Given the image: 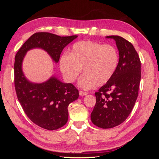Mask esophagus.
<instances>
[{"mask_svg": "<svg viewBox=\"0 0 159 159\" xmlns=\"http://www.w3.org/2000/svg\"><path fill=\"white\" fill-rule=\"evenodd\" d=\"M79 93H80V95H81V96H84V95H88V93H87V92H85V91H79Z\"/></svg>", "mask_w": 159, "mask_h": 159, "instance_id": "34e87169", "label": "esophagus"}]
</instances>
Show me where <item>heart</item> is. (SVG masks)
I'll use <instances>...</instances> for the list:
<instances>
[{
	"label": "heart",
	"mask_w": 159,
	"mask_h": 159,
	"mask_svg": "<svg viewBox=\"0 0 159 159\" xmlns=\"http://www.w3.org/2000/svg\"><path fill=\"white\" fill-rule=\"evenodd\" d=\"M119 62L116 48L89 40L75 43L69 54L62 55L60 66L62 74L70 82H74L84 69L79 81L81 88L90 89L95 85L102 86L113 78Z\"/></svg>",
	"instance_id": "heart-1"
}]
</instances>
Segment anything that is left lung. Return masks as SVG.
<instances>
[{
    "label": "left lung",
    "mask_w": 159,
    "mask_h": 159,
    "mask_svg": "<svg viewBox=\"0 0 159 159\" xmlns=\"http://www.w3.org/2000/svg\"><path fill=\"white\" fill-rule=\"evenodd\" d=\"M107 38L115 40L119 62L113 78L95 93L96 103L91 119L102 129L113 128L125 121L137 99L141 77V60L131 43L119 36Z\"/></svg>",
    "instance_id": "obj_1"
}]
</instances>
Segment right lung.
I'll use <instances>...</instances> for the list:
<instances>
[{
	"label": "right lung",
	"mask_w": 159,
	"mask_h": 159,
	"mask_svg": "<svg viewBox=\"0 0 159 159\" xmlns=\"http://www.w3.org/2000/svg\"><path fill=\"white\" fill-rule=\"evenodd\" d=\"M78 36H60L50 32H36L24 43L14 61V87L17 98L28 117L43 129L56 130L68 121V107L79 97V91L72 84L61 82L54 77L44 83L28 81L22 70L26 53L40 48L46 50L53 60L58 62L64 48Z\"/></svg>",
	"instance_id": "1"
}]
</instances>
